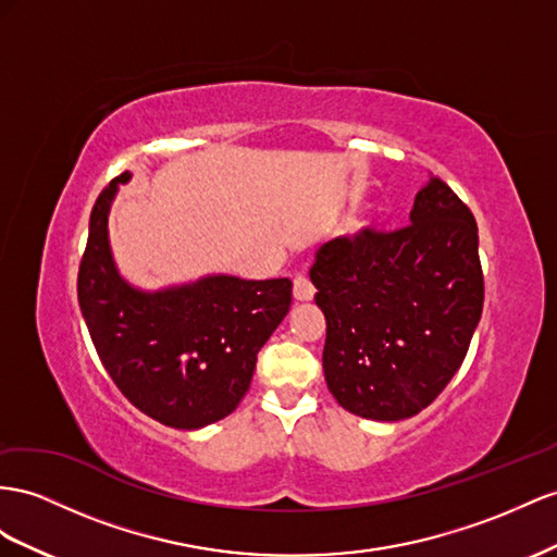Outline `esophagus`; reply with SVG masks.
<instances>
[{"label": "esophagus", "mask_w": 557, "mask_h": 557, "mask_svg": "<svg viewBox=\"0 0 557 557\" xmlns=\"http://www.w3.org/2000/svg\"><path fill=\"white\" fill-rule=\"evenodd\" d=\"M293 295H295L297 302H309V299H313L315 288H313L311 281L305 274H297L295 276V281H293Z\"/></svg>", "instance_id": "obj_1"}]
</instances>
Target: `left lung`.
Here are the masks:
<instances>
[{
  "label": "left lung",
  "instance_id": "obj_1",
  "mask_svg": "<svg viewBox=\"0 0 557 557\" xmlns=\"http://www.w3.org/2000/svg\"><path fill=\"white\" fill-rule=\"evenodd\" d=\"M311 283L327 323L330 394L358 417L408 419L455 377L483 313L475 218L431 175L408 227L333 238L315 252Z\"/></svg>",
  "mask_w": 557,
  "mask_h": 557
}]
</instances>
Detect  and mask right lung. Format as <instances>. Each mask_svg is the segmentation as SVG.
Wrapping results in <instances>:
<instances>
[{
	"label": "right lung",
	"mask_w": 557,
	"mask_h": 557,
	"mask_svg": "<svg viewBox=\"0 0 557 557\" xmlns=\"http://www.w3.org/2000/svg\"><path fill=\"white\" fill-rule=\"evenodd\" d=\"M128 177H114L91 210L77 276L82 315L135 408L173 429H201L246 396L260 349L290 309L293 283L208 276L161 293L131 288L108 242L110 203Z\"/></svg>",
	"instance_id": "right-lung-1"
}]
</instances>
